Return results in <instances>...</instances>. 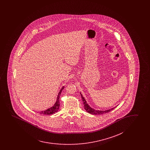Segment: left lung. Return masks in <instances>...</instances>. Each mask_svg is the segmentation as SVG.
<instances>
[{"instance_id": "left-lung-1", "label": "left lung", "mask_w": 150, "mask_h": 150, "mask_svg": "<svg viewBox=\"0 0 150 150\" xmlns=\"http://www.w3.org/2000/svg\"><path fill=\"white\" fill-rule=\"evenodd\" d=\"M81 96L82 100L83 101V103L84 105V108L86 110V111L87 112L89 113L92 114H94V115H100V114H103L107 113L109 112L110 111L112 110L113 109H114L116 107H115L114 108H113L112 109H108V110H96L95 109L92 108L91 107H90V105L87 103L86 100L85 99V98L82 96V95L80 93Z\"/></svg>"}]
</instances>
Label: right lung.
<instances>
[{
  "label": "right lung",
  "mask_w": 150,
  "mask_h": 150,
  "mask_svg": "<svg viewBox=\"0 0 150 150\" xmlns=\"http://www.w3.org/2000/svg\"><path fill=\"white\" fill-rule=\"evenodd\" d=\"M64 86L63 87L61 90L59 91L58 95L57 96V100L55 103L54 105L52 107L50 108L45 110L44 111H41L40 112V114H45V115H50V114H54L58 112V109L59 108V106H60V102H59V97H60V95L61 94V92H62V90H63Z\"/></svg>",
  "instance_id": "add662e5"
}]
</instances>
